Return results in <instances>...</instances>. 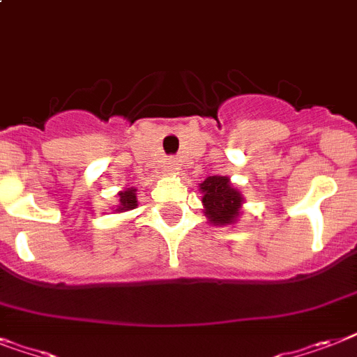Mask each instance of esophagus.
<instances>
[{
    "label": "esophagus",
    "instance_id": "34e87169",
    "mask_svg": "<svg viewBox=\"0 0 357 357\" xmlns=\"http://www.w3.org/2000/svg\"><path fill=\"white\" fill-rule=\"evenodd\" d=\"M167 170H169V172H176V170H178V163L170 159L169 163H167Z\"/></svg>",
    "mask_w": 357,
    "mask_h": 357
}]
</instances>
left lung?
Returning a JSON list of instances; mask_svg holds the SVG:
<instances>
[{"label":"left lung","instance_id":"obj_1","mask_svg":"<svg viewBox=\"0 0 357 357\" xmlns=\"http://www.w3.org/2000/svg\"><path fill=\"white\" fill-rule=\"evenodd\" d=\"M199 190L204 194L202 204L211 224L229 225L238 220L244 196L231 185L227 176H208L199 183Z\"/></svg>","mask_w":357,"mask_h":357}]
</instances>
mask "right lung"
Returning a JSON list of instances; mask_svg holds the SVG:
<instances>
[{
	"label": "right lung",
	"instance_id": "add662e5",
	"mask_svg": "<svg viewBox=\"0 0 357 357\" xmlns=\"http://www.w3.org/2000/svg\"><path fill=\"white\" fill-rule=\"evenodd\" d=\"M137 207V196H135V188L130 187L123 192H119V205H117V213H124V211H130V208Z\"/></svg>",
	"mask_w": 357,
	"mask_h": 357
}]
</instances>
